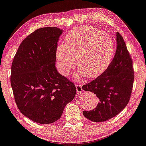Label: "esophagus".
<instances>
[{"label": "esophagus", "instance_id": "34e87169", "mask_svg": "<svg viewBox=\"0 0 146 146\" xmlns=\"http://www.w3.org/2000/svg\"><path fill=\"white\" fill-rule=\"evenodd\" d=\"M76 90H77V92L78 93H82L83 92V90L82 88V86H81L80 84H76Z\"/></svg>", "mask_w": 146, "mask_h": 146}]
</instances>
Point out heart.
I'll use <instances>...</instances> for the list:
<instances>
[{
  "mask_svg": "<svg viewBox=\"0 0 146 146\" xmlns=\"http://www.w3.org/2000/svg\"><path fill=\"white\" fill-rule=\"evenodd\" d=\"M65 44L56 49V61L60 72L67 76L76 59L79 72L76 78L83 75L96 78L108 68L114 54V43L109 35L94 27L74 29L65 37Z\"/></svg>",
  "mask_w": 146,
  "mask_h": 146,
  "instance_id": "b5f03b06",
  "label": "heart"
}]
</instances>
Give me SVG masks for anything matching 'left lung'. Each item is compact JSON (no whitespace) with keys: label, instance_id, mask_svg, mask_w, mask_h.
Here are the masks:
<instances>
[{"label":"left lung","instance_id":"left-lung-1","mask_svg":"<svg viewBox=\"0 0 146 146\" xmlns=\"http://www.w3.org/2000/svg\"><path fill=\"white\" fill-rule=\"evenodd\" d=\"M116 53L108 68L82 86L84 91L93 93L100 100L95 109L82 112L93 122H103L116 116L130 100L134 81L132 60L119 32L116 33Z\"/></svg>","mask_w":146,"mask_h":146}]
</instances>
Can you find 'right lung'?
Wrapping results in <instances>:
<instances>
[{"label": "right lung", "mask_w": 146, "mask_h": 146, "mask_svg": "<svg viewBox=\"0 0 146 146\" xmlns=\"http://www.w3.org/2000/svg\"><path fill=\"white\" fill-rule=\"evenodd\" d=\"M62 32L57 27L36 30L22 41L13 61L11 84L15 102L25 116L40 124L59 119L76 93L73 82L55 67Z\"/></svg>", "instance_id": "1"}]
</instances>
